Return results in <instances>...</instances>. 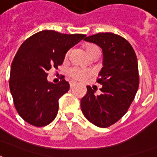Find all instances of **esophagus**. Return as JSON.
Returning <instances> with one entry per match:
<instances>
[{
  "instance_id": "34e87169",
  "label": "esophagus",
  "mask_w": 157,
  "mask_h": 157,
  "mask_svg": "<svg viewBox=\"0 0 157 157\" xmlns=\"http://www.w3.org/2000/svg\"><path fill=\"white\" fill-rule=\"evenodd\" d=\"M75 85H76V82H70V86H71V88H73V87H74Z\"/></svg>"
}]
</instances>
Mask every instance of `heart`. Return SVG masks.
<instances>
[{
  "instance_id": "b5f03b06",
  "label": "heart",
  "mask_w": 157,
  "mask_h": 157,
  "mask_svg": "<svg viewBox=\"0 0 157 157\" xmlns=\"http://www.w3.org/2000/svg\"><path fill=\"white\" fill-rule=\"evenodd\" d=\"M86 52L90 58H96L99 55V49L97 46L93 44H87L85 47ZM69 75L75 81L82 82L86 79L90 77L92 75V71L88 69L78 68V67H73L70 69L68 72Z\"/></svg>"
}]
</instances>
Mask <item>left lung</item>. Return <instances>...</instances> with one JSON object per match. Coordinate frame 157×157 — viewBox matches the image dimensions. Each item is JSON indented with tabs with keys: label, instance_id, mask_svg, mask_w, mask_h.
<instances>
[{
	"label": "left lung",
	"instance_id": "8db88e82",
	"mask_svg": "<svg viewBox=\"0 0 157 157\" xmlns=\"http://www.w3.org/2000/svg\"><path fill=\"white\" fill-rule=\"evenodd\" d=\"M84 40L102 48L103 67L97 80L102 93L96 95L87 86L82 111L93 124L108 128L124 115L135 99L140 83L137 57L131 44L113 33H99Z\"/></svg>",
	"mask_w": 157,
	"mask_h": 157
}]
</instances>
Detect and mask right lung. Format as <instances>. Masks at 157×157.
Instances as JSON below:
<instances>
[{
  "label": "right lung",
  "instance_id": "add662e5",
  "mask_svg": "<svg viewBox=\"0 0 157 157\" xmlns=\"http://www.w3.org/2000/svg\"><path fill=\"white\" fill-rule=\"evenodd\" d=\"M86 37L43 30L22 43L11 66L9 87L16 110L23 120L36 127L50 124L59 109V99L70 89L62 79L48 82V71L58 69L65 54Z\"/></svg>",
  "mask_w": 157,
  "mask_h": 157
}]
</instances>
